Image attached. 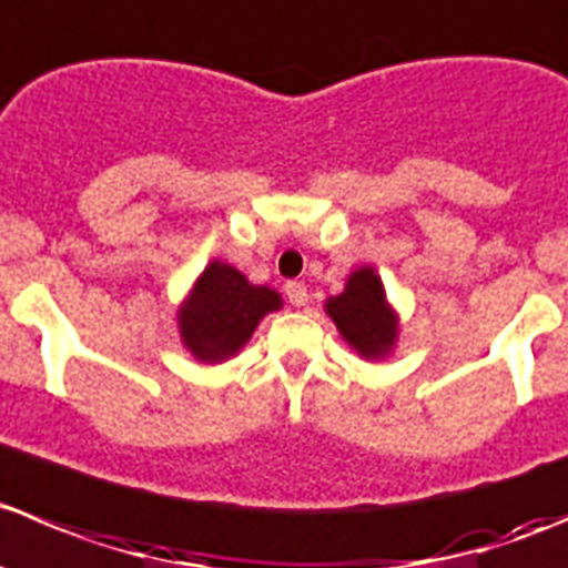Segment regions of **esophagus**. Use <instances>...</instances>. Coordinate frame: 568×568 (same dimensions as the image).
<instances>
[{"label": "esophagus", "instance_id": "1", "mask_svg": "<svg viewBox=\"0 0 568 568\" xmlns=\"http://www.w3.org/2000/svg\"><path fill=\"white\" fill-rule=\"evenodd\" d=\"M284 293H287L290 304L293 306H304L306 301H310V293H306L304 281H287V284H284Z\"/></svg>", "mask_w": 568, "mask_h": 568}]
</instances>
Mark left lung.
I'll list each match as a JSON object with an SVG mask.
<instances>
[{
    "label": "left lung",
    "mask_w": 568,
    "mask_h": 568,
    "mask_svg": "<svg viewBox=\"0 0 568 568\" xmlns=\"http://www.w3.org/2000/svg\"><path fill=\"white\" fill-rule=\"evenodd\" d=\"M328 315L337 323L339 334L359 351L362 356L385 354L396 337V321L387 310L379 275L371 267L356 270L348 278L343 295L326 304Z\"/></svg>",
    "instance_id": "left-lung-1"
}]
</instances>
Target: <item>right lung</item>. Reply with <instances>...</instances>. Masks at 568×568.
Returning a JSON list of instances; mask_svg holds the SVG:
<instances>
[{"mask_svg":"<svg viewBox=\"0 0 568 568\" xmlns=\"http://www.w3.org/2000/svg\"><path fill=\"white\" fill-rule=\"evenodd\" d=\"M278 293L253 287L231 264L212 262L181 312L183 343L203 362L236 354L267 312L278 310Z\"/></svg>","mask_w":568,"mask_h":568,"instance_id":"1","label":"right lung"}]
</instances>
